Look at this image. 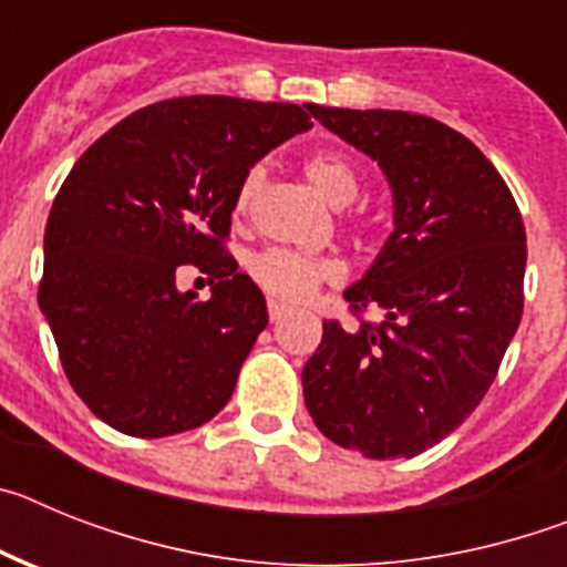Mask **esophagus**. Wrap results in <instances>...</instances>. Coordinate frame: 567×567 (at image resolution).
<instances>
[{
	"instance_id": "1",
	"label": "esophagus",
	"mask_w": 567,
	"mask_h": 567,
	"mask_svg": "<svg viewBox=\"0 0 567 567\" xmlns=\"http://www.w3.org/2000/svg\"><path fill=\"white\" fill-rule=\"evenodd\" d=\"M267 309H269V320H284L289 312H292V309H289L287 303H280V300H269Z\"/></svg>"
}]
</instances>
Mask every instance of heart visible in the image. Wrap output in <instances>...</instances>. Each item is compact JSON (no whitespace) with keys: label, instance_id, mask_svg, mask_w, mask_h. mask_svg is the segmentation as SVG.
<instances>
[{"label":"heart","instance_id":"b5f03b06","mask_svg":"<svg viewBox=\"0 0 567 567\" xmlns=\"http://www.w3.org/2000/svg\"><path fill=\"white\" fill-rule=\"evenodd\" d=\"M303 173H307L309 184L318 189L329 204L343 207L352 204L360 193V173L346 155L334 153V150H320V153L309 155L303 162ZM260 182H264V169L252 167L247 178L240 182L238 198L235 207L238 213L252 204L255 193H258ZM249 275L260 289L272 298L280 300H303L327 280H334L340 275V267L332 258L323 255H300L289 252V249H264V252L249 258Z\"/></svg>","mask_w":567,"mask_h":567}]
</instances>
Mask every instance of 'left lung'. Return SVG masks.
<instances>
[{"label":"left lung","instance_id":"1","mask_svg":"<svg viewBox=\"0 0 567 567\" xmlns=\"http://www.w3.org/2000/svg\"><path fill=\"white\" fill-rule=\"evenodd\" d=\"M309 113L383 169L392 235L343 298L380 327L323 323L303 400L332 443L414 457L457 429L497 378L523 318L525 227L503 175L457 130L403 110Z\"/></svg>","mask_w":567,"mask_h":567}]
</instances>
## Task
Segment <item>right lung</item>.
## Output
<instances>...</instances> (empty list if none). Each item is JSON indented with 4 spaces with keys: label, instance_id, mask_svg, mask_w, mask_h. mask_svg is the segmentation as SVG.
Here are the masks:
<instances>
[{
    "label": "right lung",
    "instance_id": "add662e5",
    "mask_svg": "<svg viewBox=\"0 0 567 567\" xmlns=\"http://www.w3.org/2000/svg\"><path fill=\"white\" fill-rule=\"evenodd\" d=\"M312 127L309 107L155 102L82 153L50 207L39 307L87 409L130 437L198 429L233 398L267 300L224 252L240 182ZM210 275L207 301L174 275Z\"/></svg>",
    "mask_w": 567,
    "mask_h": 567
}]
</instances>
